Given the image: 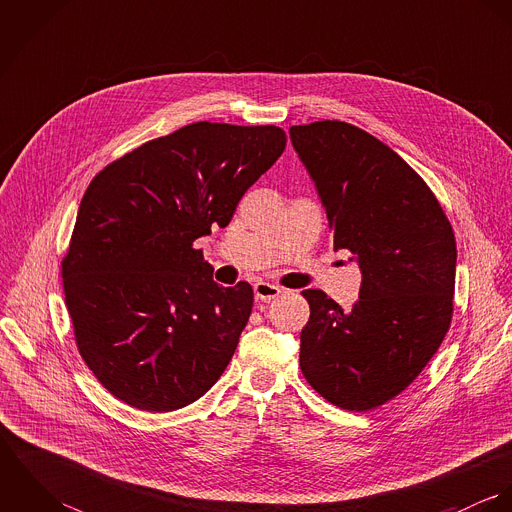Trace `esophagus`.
<instances>
[{"label":"esophagus","mask_w":512,"mask_h":512,"mask_svg":"<svg viewBox=\"0 0 512 512\" xmlns=\"http://www.w3.org/2000/svg\"><path fill=\"white\" fill-rule=\"evenodd\" d=\"M280 293H282V290L278 286H274V284H268V282H256L254 284V295L260 301H270V299L278 297Z\"/></svg>","instance_id":"34e87169"}]
</instances>
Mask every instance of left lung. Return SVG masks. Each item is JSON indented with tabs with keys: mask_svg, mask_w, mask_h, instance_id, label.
<instances>
[{
	"mask_svg": "<svg viewBox=\"0 0 512 512\" xmlns=\"http://www.w3.org/2000/svg\"><path fill=\"white\" fill-rule=\"evenodd\" d=\"M293 149L315 183L333 230L361 270L351 311L303 290L309 321L299 366L331 404L366 412L400 394L449 329L455 236L424 179L365 130L323 120L292 126Z\"/></svg>",
	"mask_w": 512,
	"mask_h": 512,
	"instance_id": "obj_1",
	"label": "left lung"
}]
</instances>
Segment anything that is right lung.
<instances>
[{"instance_id": "1", "label": "right lung", "mask_w": 512, "mask_h": 512, "mask_svg": "<svg viewBox=\"0 0 512 512\" xmlns=\"http://www.w3.org/2000/svg\"><path fill=\"white\" fill-rule=\"evenodd\" d=\"M284 147L276 126L195 122L92 179L63 260L65 299L84 363L116 398L171 412L219 380L254 292L219 286L193 242L230 222Z\"/></svg>"}]
</instances>
